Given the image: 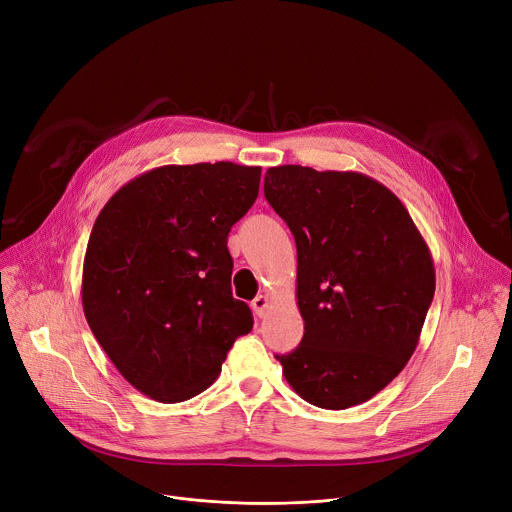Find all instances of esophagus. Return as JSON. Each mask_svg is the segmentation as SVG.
<instances>
[{"label":"esophagus","mask_w":512,"mask_h":512,"mask_svg":"<svg viewBox=\"0 0 512 512\" xmlns=\"http://www.w3.org/2000/svg\"><path fill=\"white\" fill-rule=\"evenodd\" d=\"M251 306H253L255 314H257L259 318H263V316H265V310L269 308V296H265V294L257 296V298L251 302Z\"/></svg>","instance_id":"34e87169"}]
</instances>
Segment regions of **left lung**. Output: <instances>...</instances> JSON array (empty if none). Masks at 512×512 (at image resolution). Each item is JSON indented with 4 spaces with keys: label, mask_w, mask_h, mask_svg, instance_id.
<instances>
[{
    "label": "left lung",
    "mask_w": 512,
    "mask_h": 512,
    "mask_svg": "<svg viewBox=\"0 0 512 512\" xmlns=\"http://www.w3.org/2000/svg\"><path fill=\"white\" fill-rule=\"evenodd\" d=\"M265 198L298 249L304 337L275 355L306 402L345 410L404 369L435 294L431 251L404 204L357 171L269 167Z\"/></svg>",
    "instance_id": "left-lung-1"
}]
</instances>
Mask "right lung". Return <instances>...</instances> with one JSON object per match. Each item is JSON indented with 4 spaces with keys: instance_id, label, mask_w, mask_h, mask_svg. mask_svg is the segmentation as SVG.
Listing matches in <instances>:
<instances>
[{
    "instance_id": "right-lung-1",
    "label": "right lung",
    "mask_w": 512,
    "mask_h": 512,
    "mask_svg": "<svg viewBox=\"0 0 512 512\" xmlns=\"http://www.w3.org/2000/svg\"><path fill=\"white\" fill-rule=\"evenodd\" d=\"M259 181L261 167L230 161L163 165L122 185L91 228L83 312L145 396L165 404L198 396L253 329L249 306L232 298L226 239Z\"/></svg>"
}]
</instances>
